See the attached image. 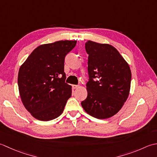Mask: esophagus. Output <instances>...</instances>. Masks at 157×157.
Instances as JSON below:
<instances>
[{"mask_svg":"<svg viewBox=\"0 0 157 157\" xmlns=\"http://www.w3.org/2000/svg\"><path fill=\"white\" fill-rule=\"evenodd\" d=\"M79 87V85H72V88L75 89H78Z\"/></svg>","mask_w":157,"mask_h":157,"instance_id":"34e87169","label":"esophagus"}]
</instances>
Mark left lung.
<instances>
[{
    "label": "left lung",
    "instance_id": "obj_1",
    "mask_svg": "<svg viewBox=\"0 0 157 157\" xmlns=\"http://www.w3.org/2000/svg\"><path fill=\"white\" fill-rule=\"evenodd\" d=\"M88 57L89 81L87 97L81 102L85 111L99 119L114 116L129 96L132 72L116 48L109 44L88 40L85 43Z\"/></svg>",
    "mask_w": 157,
    "mask_h": 157
}]
</instances>
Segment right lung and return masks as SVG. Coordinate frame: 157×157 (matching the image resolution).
Instances as JSON below:
<instances>
[{
  "mask_svg": "<svg viewBox=\"0 0 157 157\" xmlns=\"http://www.w3.org/2000/svg\"><path fill=\"white\" fill-rule=\"evenodd\" d=\"M76 40H59L37 47L22 64L18 87L22 103L35 119L48 121L60 116L71 97L65 82L64 59Z\"/></svg>",
  "mask_w": 157,
  "mask_h": 157,
  "instance_id": "obj_1",
  "label": "right lung"
}]
</instances>
